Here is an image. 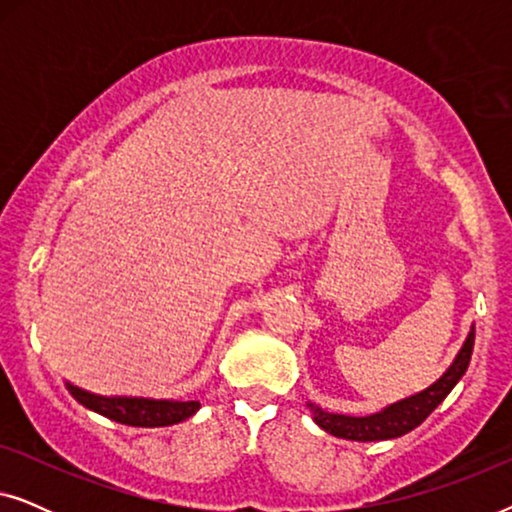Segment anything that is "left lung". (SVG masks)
Returning <instances> with one entry per match:
<instances>
[{
	"mask_svg": "<svg viewBox=\"0 0 512 512\" xmlns=\"http://www.w3.org/2000/svg\"><path fill=\"white\" fill-rule=\"evenodd\" d=\"M473 342H475V328L471 326V333L466 335L464 345H461L457 356H454L450 368H447L445 373L431 384V387L419 391V394L401 398V401L391 403L380 412H373V415H366V417L338 415V412L321 410L319 405L314 403H307V408H310L314 422L335 438L370 443V440H389V438L405 436V433L417 429V426L445 401V396L457 387V382L466 373L468 363H471Z\"/></svg>",
	"mask_w": 512,
	"mask_h": 512,
	"instance_id": "left-lung-1",
	"label": "left lung"
}]
</instances>
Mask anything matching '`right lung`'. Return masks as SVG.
Wrapping results in <instances>:
<instances>
[{
  "mask_svg": "<svg viewBox=\"0 0 512 512\" xmlns=\"http://www.w3.org/2000/svg\"><path fill=\"white\" fill-rule=\"evenodd\" d=\"M65 387L83 408L125 426H144V429L172 426L193 417L200 410L198 401H165V398L142 396H100L93 394V391L74 387L72 382H65Z\"/></svg>",
  "mask_w": 512,
  "mask_h": 512,
  "instance_id": "add662e5",
  "label": "right lung"
}]
</instances>
